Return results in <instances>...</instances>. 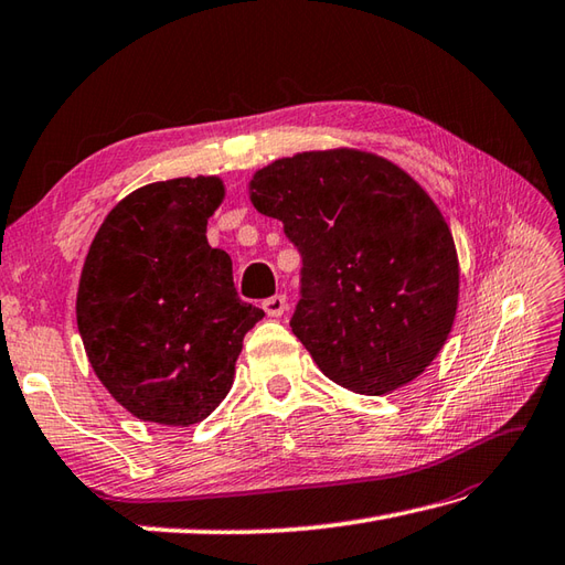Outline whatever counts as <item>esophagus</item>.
I'll use <instances>...</instances> for the list:
<instances>
[{"instance_id":"1","label":"esophagus","mask_w":565,"mask_h":565,"mask_svg":"<svg viewBox=\"0 0 565 565\" xmlns=\"http://www.w3.org/2000/svg\"><path fill=\"white\" fill-rule=\"evenodd\" d=\"M263 309H266L268 317H280L287 309V297L285 295H273L263 302Z\"/></svg>"}]
</instances>
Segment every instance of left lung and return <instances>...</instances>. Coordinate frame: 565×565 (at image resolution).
<instances>
[{
    "instance_id": "left-lung-1",
    "label": "left lung",
    "mask_w": 565,
    "mask_h": 565,
    "mask_svg": "<svg viewBox=\"0 0 565 565\" xmlns=\"http://www.w3.org/2000/svg\"><path fill=\"white\" fill-rule=\"evenodd\" d=\"M250 202L302 256L295 337L359 395L407 385L451 331L458 258L439 206L390 160L339 148L275 160Z\"/></svg>"
}]
</instances>
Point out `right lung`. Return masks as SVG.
Segmentation results:
<instances>
[{"label": "right lung", "instance_id": "right-lung-1", "mask_svg": "<svg viewBox=\"0 0 565 565\" xmlns=\"http://www.w3.org/2000/svg\"><path fill=\"white\" fill-rule=\"evenodd\" d=\"M222 198L218 178L151 182L114 206L89 246L79 337L102 385L143 422L210 417L246 331L266 317L238 297L228 253L206 241Z\"/></svg>", "mask_w": 565, "mask_h": 565}]
</instances>
